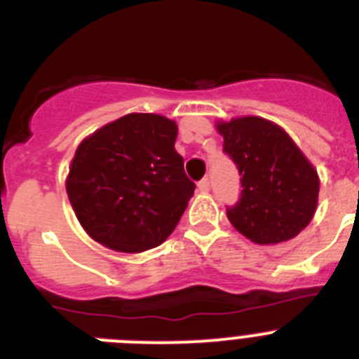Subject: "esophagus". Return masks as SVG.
I'll return each mask as SVG.
<instances>
[{"mask_svg":"<svg viewBox=\"0 0 359 359\" xmlns=\"http://www.w3.org/2000/svg\"><path fill=\"white\" fill-rule=\"evenodd\" d=\"M198 189L201 190V192H208V190H210V180H208V177H203L201 182L198 183Z\"/></svg>","mask_w":359,"mask_h":359,"instance_id":"1","label":"esophagus"}]
</instances>
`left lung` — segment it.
<instances>
[{
  "label": "left lung",
  "instance_id": "8db88e82",
  "mask_svg": "<svg viewBox=\"0 0 359 359\" xmlns=\"http://www.w3.org/2000/svg\"><path fill=\"white\" fill-rule=\"evenodd\" d=\"M224 154L241 176V198L226 208L230 223L257 244L298 236L315 215L320 182L315 167L277 123L261 116L219 122Z\"/></svg>",
  "mask_w": 359,
  "mask_h": 359
}]
</instances>
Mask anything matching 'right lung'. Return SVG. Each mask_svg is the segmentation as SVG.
<instances>
[{
  "label": "right lung",
  "mask_w": 359,
  "mask_h": 359,
  "mask_svg": "<svg viewBox=\"0 0 359 359\" xmlns=\"http://www.w3.org/2000/svg\"><path fill=\"white\" fill-rule=\"evenodd\" d=\"M176 136L172 120L131 113L82 140L66 192L97 243L138 253L172 233L196 189L174 149Z\"/></svg>",
  "instance_id": "right-lung-1"
}]
</instances>
